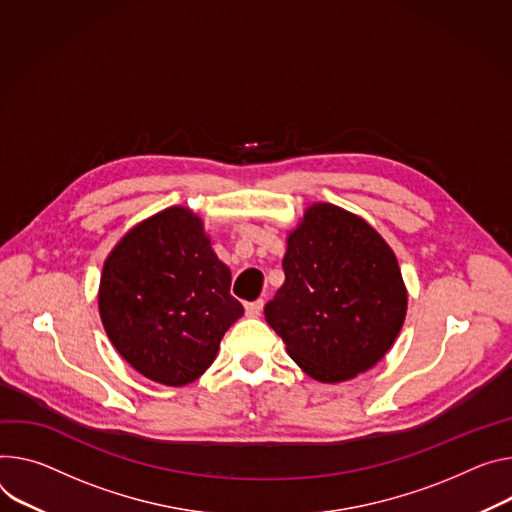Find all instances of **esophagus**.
Instances as JSON below:
<instances>
[{"instance_id":"1","label":"esophagus","mask_w":512,"mask_h":512,"mask_svg":"<svg viewBox=\"0 0 512 512\" xmlns=\"http://www.w3.org/2000/svg\"><path fill=\"white\" fill-rule=\"evenodd\" d=\"M261 310H263V300H255V302H247V304H245V312H247V316H251V318L259 316Z\"/></svg>"}]
</instances>
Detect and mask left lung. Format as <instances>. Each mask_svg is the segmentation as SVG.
Listing matches in <instances>:
<instances>
[{
	"mask_svg": "<svg viewBox=\"0 0 512 512\" xmlns=\"http://www.w3.org/2000/svg\"><path fill=\"white\" fill-rule=\"evenodd\" d=\"M282 265L286 282L265 304V320L310 378L343 382L386 355L408 296L396 255L365 220L310 206Z\"/></svg>",
	"mask_w": 512,
	"mask_h": 512,
	"instance_id": "1",
	"label": "left lung"
}]
</instances>
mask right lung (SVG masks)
Instances as JSON below:
<instances>
[{"instance_id":"right-lung-1","label":"right lung","mask_w":512,"mask_h":512,"mask_svg":"<svg viewBox=\"0 0 512 512\" xmlns=\"http://www.w3.org/2000/svg\"><path fill=\"white\" fill-rule=\"evenodd\" d=\"M98 302L116 351L165 386L200 378L243 316L230 296V269L214 255L202 220L181 206L147 218L116 245Z\"/></svg>"}]
</instances>
